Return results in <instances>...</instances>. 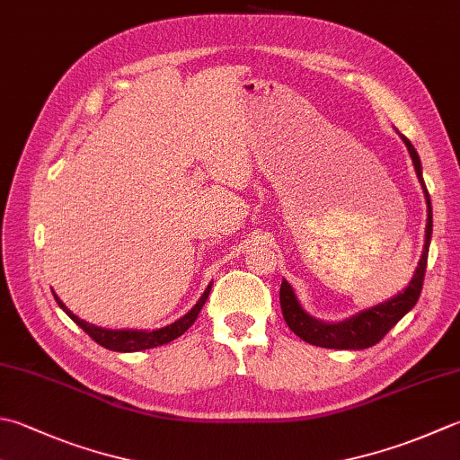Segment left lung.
Here are the masks:
<instances>
[{
  "label": "left lung",
  "mask_w": 460,
  "mask_h": 460,
  "mask_svg": "<svg viewBox=\"0 0 460 460\" xmlns=\"http://www.w3.org/2000/svg\"><path fill=\"white\" fill-rule=\"evenodd\" d=\"M404 146H407L412 165H415L417 177L422 185V191H425L427 199V229H425V247H422V255L419 261V267L415 275H412L411 283L402 293L394 295L393 299L375 305L371 309H365L361 313L353 314L345 321L339 323H325L311 317V314L301 307L299 299L293 291V287L285 281L281 283V291H279V301H281V311L283 319L289 329L295 332L296 337L307 341L311 345L325 347V349H368L379 343V341L389 332L397 323L407 314L412 307H415L419 301V295L422 289V281H425V271H427V259H429V245H430V235H433V207H430V197L427 191L425 179H422V167L417 149L412 147V143L401 135Z\"/></svg>",
  "instance_id": "1"
}]
</instances>
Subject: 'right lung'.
<instances>
[{"mask_svg": "<svg viewBox=\"0 0 460 460\" xmlns=\"http://www.w3.org/2000/svg\"><path fill=\"white\" fill-rule=\"evenodd\" d=\"M211 285L207 287L205 293L201 295V299L195 303V307L191 311L185 313L183 317L177 319L175 323H171V325L155 329V331H131V329H117L115 331V329L95 327V325H92V323L79 319L77 314L71 313L56 293H53V296H56L59 307L67 313V317L74 321L77 327L84 329L97 345H102L110 350H117V353H135V350H146V349H153L159 345H167V343H171V341H175L177 337H181L183 332L193 325L197 314H199V311L203 309L207 296H209Z\"/></svg>", "mask_w": 460, "mask_h": 460, "instance_id": "right-lung-1", "label": "right lung"}]
</instances>
